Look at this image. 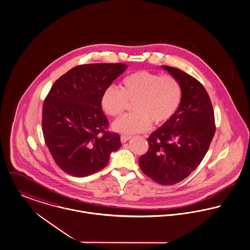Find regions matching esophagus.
<instances>
[{"label":"esophagus","mask_w":250,"mask_h":250,"mask_svg":"<svg viewBox=\"0 0 250 250\" xmlns=\"http://www.w3.org/2000/svg\"><path fill=\"white\" fill-rule=\"evenodd\" d=\"M130 138H131V136H128V135H121V142H122V143H125V142H127Z\"/></svg>","instance_id":"obj_1"}]
</instances>
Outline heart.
Returning <instances> with one entry per match:
<instances>
[{
	"label": "heart",
	"instance_id": "obj_1",
	"mask_svg": "<svg viewBox=\"0 0 250 250\" xmlns=\"http://www.w3.org/2000/svg\"><path fill=\"white\" fill-rule=\"evenodd\" d=\"M182 99V88L179 82L169 75L148 70H139L124 78L121 90L113 85L107 86L102 93L103 110L111 117L121 115L132 104V113L125 114L113 123V129L131 135L146 132L151 123L163 125L177 111Z\"/></svg>",
	"mask_w": 250,
	"mask_h": 250
}]
</instances>
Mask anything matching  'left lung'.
I'll return each mask as SVG.
<instances>
[{
    "label": "left lung",
    "mask_w": 250,
    "mask_h": 250,
    "mask_svg": "<svg viewBox=\"0 0 250 250\" xmlns=\"http://www.w3.org/2000/svg\"><path fill=\"white\" fill-rule=\"evenodd\" d=\"M182 88L172 118L147 138L148 150L139 159L143 172L163 186L175 185L194 171L216 131L211 101L204 85L185 71L163 65Z\"/></svg>",
    "instance_id": "obj_1"
}]
</instances>
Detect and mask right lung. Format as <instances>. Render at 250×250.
I'll return each mask as SVG.
<instances>
[{"instance_id":"right-lung-1","label":"right lung","mask_w":250,"mask_h":250,"mask_svg":"<svg viewBox=\"0 0 250 250\" xmlns=\"http://www.w3.org/2000/svg\"><path fill=\"white\" fill-rule=\"evenodd\" d=\"M123 63H88L73 67L51 86L42 105L45 145L58 167L75 177L105 167L122 146L109 132L101 105L103 91L125 69Z\"/></svg>"}]
</instances>
